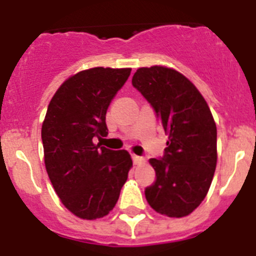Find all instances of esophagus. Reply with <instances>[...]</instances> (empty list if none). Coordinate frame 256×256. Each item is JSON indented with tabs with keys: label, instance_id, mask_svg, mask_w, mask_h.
Listing matches in <instances>:
<instances>
[{
	"label": "esophagus",
	"instance_id": "esophagus-1",
	"mask_svg": "<svg viewBox=\"0 0 256 256\" xmlns=\"http://www.w3.org/2000/svg\"><path fill=\"white\" fill-rule=\"evenodd\" d=\"M132 159H133V162H134L136 165L144 164V158H142V156H138V155H132Z\"/></svg>",
	"mask_w": 256,
	"mask_h": 256
}]
</instances>
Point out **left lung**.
<instances>
[{
    "label": "left lung",
    "instance_id": "1",
    "mask_svg": "<svg viewBox=\"0 0 256 256\" xmlns=\"http://www.w3.org/2000/svg\"><path fill=\"white\" fill-rule=\"evenodd\" d=\"M132 84L150 102L168 134L164 156L150 159L156 180L144 190L155 212L191 214L204 200L216 166V126L202 94L177 70L140 68Z\"/></svg>",
    "mask_w": 256,
    "mask_h": 256
}]
</instances>
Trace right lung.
Returning a JSON list of instances; mask_svg holds the SVG:
<instances>
[{
  "mask_svg": "<svg viewBox=\"0 0 256 256\" xmlns=\"http://www.w3.org/2000/svg\"><path fill=\"white\" fill-rule=\"evenodd\" d=\"M130 70L79 72L58 87L47 108L42 124L46 170L61 202L78 218L108 216L132 168L128 151L94 142L108 134L106 112Z\"/></svg>",
  "mask_w": 256,
  "mask_h": 256,
  "instance_id": "add662e5",
  "label": "right lung"
}]
</instances>
